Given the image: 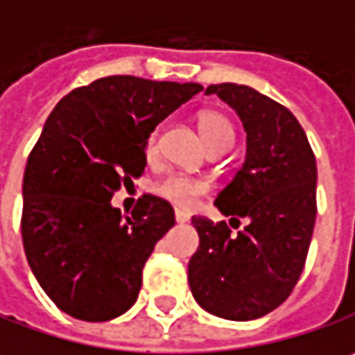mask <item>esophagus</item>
I'll list each match as a JSON object with an SVG mask.
<instances>
[{
  "label": "esophagus",
  "instance_id": "obj_1",
  "mask_svg": "<svg viewBox=\"0 0 355 355\" xmlns=\"http://www.w3.org/2000/svg\"><path fill=\"white\" fill-rule=\"evenodd\" d=\"M175 220H177V223H187V220H189V215L182 213V211H177V213H175Z\"/></svg>",
  "mask_w": 355,
  "mask_h": 355
}]
</instances>
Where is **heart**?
<instances>
[{
	"mask_svg": "<svg viewBox=\"0 0 355 355\" xmlns=\"http://www.w3.org/2000/svg\"><path fill=\"white\" fill-rule=\"evenodd\" d=\"M198 132L202 136L209 150L223 148V146L229 148L235 140V130H233L231 122L219 112H202L198 116ZM144 153H146V157L157 155V132H153L146 138ZM155 193L160 198L173 202L178 209H189L195 205L197 197L205 193V187L195 178L171 175L155 184Z\"/></svg>",
	"mask_w": 355,
	"mask_h": 355,
	"instance_id": "heart-1",
	"label": "heart"
}]
</instances>
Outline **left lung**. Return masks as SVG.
Returning a JSON list of instances; mask_svg holds the SVG:
<instances>
[{
  "label": "left lung",
  "mask_w": 355,
  "mask_h": 355,
  "mask_svg": "<svg viewBox=\"0 0 355 355\" xmlns=\"http://www.w3.org/2000/svg\"><path fill=\"white\" fill-rule=\"evenodd\" d=\"M205 94L229 104L247 135L245 160L215 198L229 225H247L231 233L225 220L193 217L198 249L189 261V287L205 311L249 322L282 305L302 275L318 166L302 124L279 102L231 82L211 84Z\"/></svg>",
  "instance_id": "8db88e82"
}]
</instances>
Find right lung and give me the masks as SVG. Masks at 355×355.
Listing matches in <instances>:
<instances>
[{
    "label": "right lung",
    "instance_id": "1",
    "mask_svg": "<svg viewBox=\"0 0 355 355\" xmlns=\"http://www.w3.org/2000/svg\"><path fill=\"white\" fill-rule=\"evenodd\" d=\"M200 90L195 82L108 76L62 98L48 116L24 173L21 237L33 277L64 313L108 322L135 305L142 267L175 211L142 195L128 217L110 200L144 173L146 138Z\"/></svg>",
    "mask_w": 355,
    "mask_h": 355
}]
</instances>
